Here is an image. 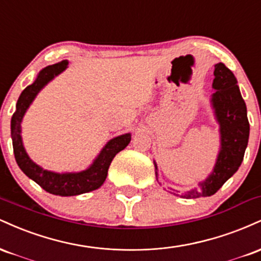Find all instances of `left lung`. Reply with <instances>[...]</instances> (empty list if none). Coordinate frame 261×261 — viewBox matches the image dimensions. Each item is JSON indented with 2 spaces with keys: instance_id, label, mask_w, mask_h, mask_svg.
Instances as JSON below:
<instances>
[{
  "instance_id": "obj_1",
  "label": "left lung",
  "mask_w": 261,
  "mask_h": 261,
  "mask_svg": "<svg viewBox=\"0 0 261 261\" xmlns=\"http://www.w3.org/2000/svg\"><path fill=\"white\" fill-rule=\"evenodd\" d=\"M215 80L212 83L216 92L212 94V107L220 124L221 149L214 172L205 181L200 182V189L181 191L170 189L169 193L184 199H197L211 196L238 170L244 158V152L249 139V121L247 107L242 98L237 80L229 68L220 62L215 65ZM157 169V166H155ZM158 179V173L155 172Z\"/></svg>"
}]
</instances>
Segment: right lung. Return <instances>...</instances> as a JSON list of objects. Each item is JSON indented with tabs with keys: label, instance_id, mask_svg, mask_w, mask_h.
<instances>
[{
	"label": "right lung",
	"instance_id": "add662e5",
	"mask_svg": "<svg viewBox=\"0 0 261 261\" xmlns=\"http://www.w3.org/2000/svg\"><path fill=\"white\" fill-rule=\"evenodd\" d=\"M67 60H64L59 64L47 66L44 70H41L35 82L27 87L22 92V94L19 95L16 106V113L13 114L11 120L13 152L19 168L27 176H29L37 184L40 185L45 191L60 196L80 195V194L88 193V191L100 188L106 180L108 169H109L113 158L115 157L116 153H119L126 147L131 141L130 134L121 135V136L110 140L106 145V147L101 149L99 155L93 162L92 166L88 169L80 173L59 174V173L49 172V170L40 168L38 164H35L28 157L24 147H23L22 137H20V122H22L23 116H24L27 109L31 106L39 91L47 82H50L54 77L61 73L67 67Z\"/></svg>",
	"mask_w": 261,
	"mask_h": 261
}]
</instances>
